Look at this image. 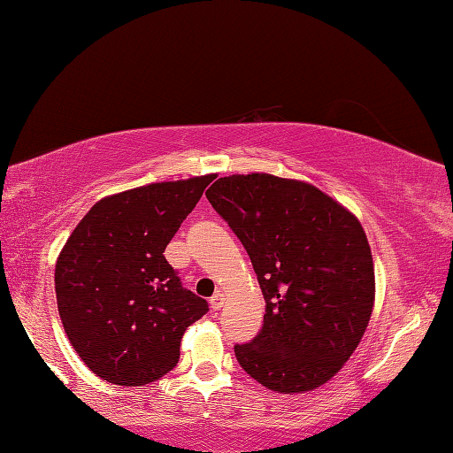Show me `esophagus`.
Returning a JSON list of instances; mask_svg holds the SVG:
<instances>
[{"label": "esophagus", "mask_w": 453, "mask_h": 453, "mask_svg": "<svg viewBox=\"0 0 453 453\" xmlns=\"http://www.w3.org/2000/svg\"><path fill=\"white\" fill-rule=\"evenodd\" d=\"M224 302H226V296L221 294V291H216V294L211 296L210 305H211L213 310H221V308H224Z\"/></svg>", "instance_id": "esophagus-1"}]
</instances>
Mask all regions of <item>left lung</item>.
<instances>
[{
  "label": "left lung",
  "instance_id": "obj_1",
  "mask_svg": "<svg viewBox=\"0 0 453 453\" xmlns=\"http://www.w3.org/2000/svg\"><path fill=\"white\" fill-rule=\"evenodd\" d=\"M248 251L264 326L235 357L280 394L310 392L354 354L373 308V262L357 218L310 183L270 173L219 178L205 191Z\"/></svg>",
  "mask_w": 453,
  "mask_h": 453
}]
</instances>
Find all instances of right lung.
<instances>
[{
  "label": "right lung",
  "mask_w": 453,
  "mask_h": 453,
  "mask_svg": "<svg viewBox=\"0 0 453 453\" xmlns=\"http://www.w3.org/2000/svg\"><path fill=\"white\" fill-rule=\"evenodd\" d=\"M213 175L151 183L99 199L56 264L58 311L73 349L116 386L172 372L208 302L181 286L164 251Z\"/></svg>",
  "instance_id": "add662e5"
}]
</instances>
